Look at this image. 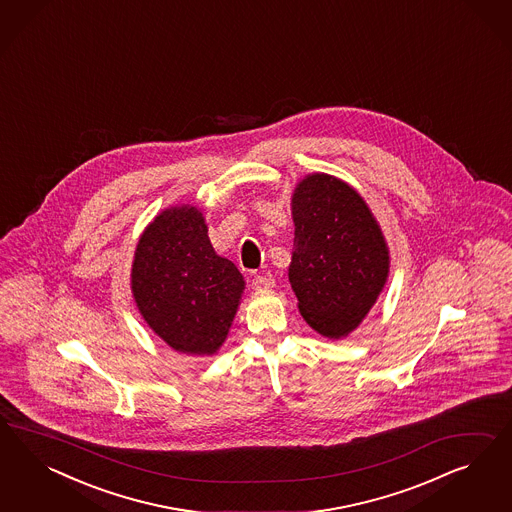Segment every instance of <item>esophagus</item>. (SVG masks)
I'll return each instance as SVG.
<instances>
[{
    "label": "esophagus",
    "mask_w": 512,
    "mask_h": 512,
    "mask_svg": "<svg viewBox=\"0 0 512 512\" xmlns=\"http://www.w3.org/2000/svg\"><path fill=\"white\" fill-rule=\"evenodd\" d=\"M251 287L255 291H272L276 287V279L272 276H253Z\"/></svg>",
    "instance_id": "obj_1"
}]
</instances>
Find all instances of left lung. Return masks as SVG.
<instances>
[{
	"instance_id": "1",
	"label": "left lung",
	"mask_w": 512,
	"mask_h": 512,
	"mask_svg": "<svg viewBox=\"0 0 512 512\" xmlns=\"http://www.w3.org/2000/svg\"><path fill=\"white\" fill-rule=\"evenodd\" d=\"M291 214L295 240L289 281L298 311L317 334L347 338L387 285L385 234L357 189L325 172L296 184Z\"/></svg>"
}]
</instances>
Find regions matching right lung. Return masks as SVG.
Segmentation results:
<instances>
[{"instance_id": "add662e5", "label": "right lung", "mask_w": 512, "mask_h": 512, "mask_svg": "<svg viewBox=\"0 0 512 512\" xmlns=\"http://www.w3.org/2000/svg\"><path fill=\"white\" fill-rule=\"evenodd\" d=\"M244 289L240 270L212 246L201 208H165L140 234L131 293L146 325L174 351L216 355Z\"/></svg>"}]
</instances>
